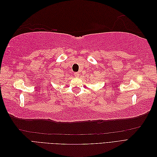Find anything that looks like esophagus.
Returning <instances> with one entry per match:
<instances>
[{
  "label": "esophagus",
  "mask_w": 157,
  "mask_h": 157,
  "mask_svg": "<svg viewBox=\"0 0 157 157\" xmlns=\"http://www.w3.org/2000/svg\"><path fill=\"white\" fill-rule=\"evenodd\" d=\"M75 76L76 77H79V76H80V74H79V73H75Z\"/></svg>",
  "instance_id": "34e87169"
}]
</instances>
